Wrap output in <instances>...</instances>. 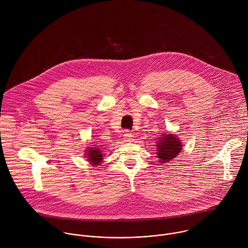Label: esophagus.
<instances>
[{
	"instance_id": "esophagus-1",
	"label": "esophagus",
	"mask_w": 248,
	"mask_h": 248,
	"mask_svg": "<svg viewBox=\"0 0 248 248\" xmlns=\"http://www.w3.org/2000/svg\"><path fill=\"white\" fill-rule=\"evenodd\" d=\"M124 141L127 142V143H131V142L134 141V136L131 133L126 132L124 134Z\"/></svg>"
}]
</instances>
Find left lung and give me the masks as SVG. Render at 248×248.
<instances>
[{
  "label": "left lung",
  "instance_id": "left-lung-1",
  "mask_svg": "<svg viewBox=\"0 0 248 248\" xmlns=\"http://www.w3.org/2000/svg\"><path fill=\"white\" fill-rule=\"evenodd\" d=\"M183 143L177 138V135L166 132L161 134L156 139V156L160 163H166L173 160L177 156L181 150Z\"/></svg>",
  "mask_w": 248,
  "mask_h": 248
}]
</instances>
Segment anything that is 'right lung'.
I'll return each mask as SVG.
<instances>
[{
    "label": "right lung",
    "mask_w": 248,
    "mask_h": 248,
    "mask_svg": "<svg viewBox=\"0 0 248 248\" xmlns=\"http://www.w3.org/2000/svg\"><path fill=\"white\" fill-rule=\"evenodd\" d=\"M87 160L92 164L95 166H99L100 163L103 161V154L99 146L91 145L88 146L85 150V156Z\"/></svg>",
    "instance_id": "right-lung-1"
}]
</instances>
